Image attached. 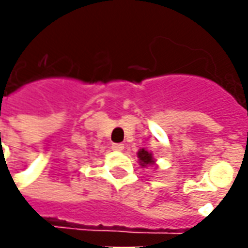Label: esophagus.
<instances>
[{"mask_svg":"<svg viewBox=\"0 0 248 248\" xmlns=\"http://www.w3.org/2000/svg\"><path fill=\"white\" fill-rule=\"evenodd\" d=\"M112 149L114 151H123V150H124V144H123V143H113Z\"/></svg>","mask_w":248,"mask_h":248,"instance_id":"1","label":"esophagus"}]
</instances>
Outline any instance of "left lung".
I'll list each match as a JSON object with an SVG mask.
<instances>
[{
	"mask_svg": "<svg viewBox=\"0 0 248 248\" xmlns=\"http://www.w3.org/2000/svg\"><path fill=\"white\" fill-rule=\"evenodd\" d=\"M138 158H139V162L142 167H147V165H154L155 161H154V157L151 154L150 151L144 150V149H140L138 151Z\"/></svg>",
	"mask_w": 248,
	"mask_h": 248,
	"instance_id": "left-lung-1",
	"label": "left lung"
}]
</instances>
